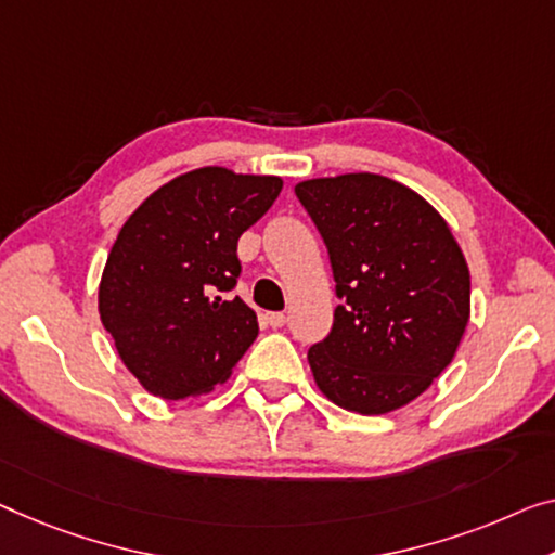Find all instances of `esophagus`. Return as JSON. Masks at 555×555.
<instances>
[{"instance_id": "esophagus-1", "label": "esophagus", "mask_w": 555, "mask_h": 555, "mask_svg": "<svg viewBox=\"0 0 555 555\" xmlns=\"http://www.w3.org/2000/svg\"><path fill=\"white\" fill-rule=\"evenodd\" d=\"M267 324H269L271 328H281V326L286 324V313H281V311L267 313Z\"/></svg>"}]
</instances>
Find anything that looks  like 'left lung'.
<instances>
[{
  "label": "left lung",
  "mask_w": 555,
  "mask_h": 555,
  "mask_svg": "<svg viewBox=\"0 0 555 555\" xmlns=\"http://www.w3.org/2000/svg\"><path fill=\"white\" fill-rule=\"evenodd\" d=\"M294 192L324 238L341 299L328 336L309 349L317 386L363 416L406 406L466 331L461 246L424 196L378 173L309 179Z\"/></svg>",
  "instance_id": "8db88e82"
}]
</instances>
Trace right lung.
<instances>
[{"mask_svg": "<svg viewBox=\"0 0 555 555\" xmlns=\"http://www.w3.org/2000/svg\"><path fill=\"white\" fill-rule=\"evenodd\" d=\"M279 177L194 169L146 198L121 227L99 284V317L149 393L211 391L259 336L229 292L242 274L238 236L271 209Z\"/></svg>", "mask_w": 555, "mask_h": 555, "instance_id": "obj_1", "label": "right lung"}]
</instances>
